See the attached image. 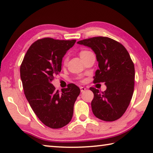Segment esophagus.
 Masks as SVG:
<instances>
[{
    "label": "esophagus",
    "instance_id": "34e87169",
    "mask_svg": "<svg viewBox=\"0 0 153 153\" xmlns=\"http://www.w3.org/2000/svg\"><path fill=\"white\" fill-rule=\"evenodd\" d=\"M86 90V88L85 87H82V86L80 87V90H81V92H84Z\"/></svg>",
    "mask_w": 153,
    "mask_h": 153
}]
</instances>
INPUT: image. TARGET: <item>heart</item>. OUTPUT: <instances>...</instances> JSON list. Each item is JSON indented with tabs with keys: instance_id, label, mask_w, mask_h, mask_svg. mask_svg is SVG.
<instances>
[{
	"instance_id": "b5f03b06",
	"label": "heart",
	"mask_w": 153,
	"mask_h": 153,
	"mask_svg": "<svg viewBox=\"0 0 153 153\" xmlns=\"http://www.w3.org/2000/svg\"><path fill=\"white\" fill-rule=\"evenodd\" d=\"M89 52L90 51H82L79 53V55H80V56H81V58L86 55L87 53H89ZM67 61H68V57H67V56H65V57L63 59V64L65 65L67 63Z\"/></svg>"
}]
</instances>
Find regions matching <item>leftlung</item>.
I'll use <instances>...</instances> for the list:
<instances>
[{
  "label": "left lung",
  "instance_id": "obj_1",
  "mask_svg": "<svg viewBox=\"0 0 153 153\" xmlns=\"http://www.w3.org/2000/svg\"><path fill=\"white\" fill-rule=\"evenodd\" d=\"M79 45L91 48L98 63L94 82H105V91L94 93L92 110L97 118L105 121L120 119L131 101L134 89L135 69L129 54L121 43L107 37H94L78 41Z\"/></svg>",
  "mask_w": 153,
  "mask_h": 153
}]
</instances>
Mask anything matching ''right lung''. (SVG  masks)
<instances>
[{
	"instance_id": "1",
	"label": "right lung",
	"mask_w": 153,
	"mask_h": 153,
	"mask_svg": "<svg viewBox=\"0 0 153 153\" xmlns=\"http://www.w3.org/2000/svg\"><path fill=\"white\" fill-rule=\"evenodd\" d=\"M76 40L45 38L33 42L20 67L24 94L30 107L45 126L63 128L71 120L80 89L69 84L60 94L52 81L61 71L62 59Z\"/></svg>"
}]
</instances>
